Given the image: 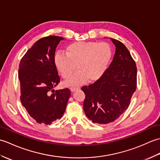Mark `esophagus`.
Instances as JSON below:
<instances>
[{"instance_id": "esophagus-1", "label": "esophagus", "mask_w": 160, "mask_h": 160, "mask_svg": "<svg viewBox=\"0 0 160 160\" xmlns=\"http://www.w3.org/2000/svg\"><path fill=\"white\" fill-rule=\"evenodd\" d=\"M78 89H80V87H71L70 88V90L71 92H74L75 91H76Z\"/></svg>"}]
</instances>
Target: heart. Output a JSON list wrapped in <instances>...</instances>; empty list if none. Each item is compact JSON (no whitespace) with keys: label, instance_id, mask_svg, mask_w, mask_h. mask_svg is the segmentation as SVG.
<instances>
[{"label":"heart","instance_id":"1","mask_svg":"<svg viewBox=\"0 0 160 160\" xmlns=\"http://www.w3.org/2000/svg\"><path fill=\"white\" fill-rule=\"evenodd\" d=\"M64 54L56 52L54 62L58 72L68 80L76 70L78 72L68 81L67 85H78L86 80H99L106 71L111 58L108 43L102 42H75L65 47Z\"/></svg>","mask_w":160,"mask_h":160}]
</instances>
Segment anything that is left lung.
Masks as SVG:
<instances>
[{"label": "left lung", "mask_w": 160, "mask_h": 160, "mask_svg": "<svg viewBox=\"0 0 160 160\" xmlns=\"http://www.w3.org/2000/svg\"><path fill=\"white\" fill-rule=\"evenodd\" d=\"M110 39L115 52L109 67L96 82L82 88L86 96L84 113L100 124L113 122L124 113L137 86V67L130 52L120 41Z\"/></svg>", "instance_id": "8db88e82"}]
</instances>
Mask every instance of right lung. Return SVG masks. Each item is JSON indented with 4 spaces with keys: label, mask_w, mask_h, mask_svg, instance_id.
<instances>
[{
    "label": "right lung",
    "mask_w": 160,
    "mask_h": 160,
    "mask_svg": "<svg viewBox=\"0 0 160 160\" xmlns=\"http://www.w3.org/2000/svg\"><path fill=\"white\" fill-rule=\"evenodd\" d=\"M64 39L56 36L40 39L20 60V101L39 124H50L62 118L71 96L67 88L53 89L60 80L54 56L57 45Z\"/></svg>",
    "instance_id": "1"
}]
</instances>
